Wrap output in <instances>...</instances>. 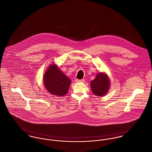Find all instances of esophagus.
<instances>
[{"instance_id":"obj_1","label":"esophagus","mask_w":152,"mask_h":152,"mask_svg":"<svg viewBox=\"0 0 152 152\" xmlns=\"http://www.w3.org/2000/svg\"><path fill=\"white\" fill-rule=\"evenodd\" d=\"M75 82H76V83H84L85 82V80L84 79H82V80L76 79Z\"/></svg>"}]
</instances>
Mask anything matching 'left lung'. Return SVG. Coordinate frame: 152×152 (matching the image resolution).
<instances>
[{
    "label": "left lung",
    "mask_w": 152,
    "mask_h": 152,
    "mask_svg": "<svg viewBox=\"0 0 152 152\" xmlns=\"http://www.w3.org/2000/svg\"><path fill=\"white\" fill-rule=\"evenodd\" d=\"M90 86L94 94L102 96L105 95L109 90L110 80L106 73L100 72L91 82Z\"/></svg>",
    "instance_id": "left-lung-1"
}]
</instances>
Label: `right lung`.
Segmentation results:
<instances>
[{"mask_svg":"<svg viewBox=\"0 0 152 152\" xmlns=\"http://www.w3.org/2000/svg\"><path fill=\"white\" fill-rule=\"evenodd\" d=\"M43 83L50 93L62 96L68 93L71 80L59 69L56 64H53L44 75Z\"/></svg>","mask_w":152,"mask_h":152,"instance_id":"right-lung-1","label":"right lung"}]
</instances>
